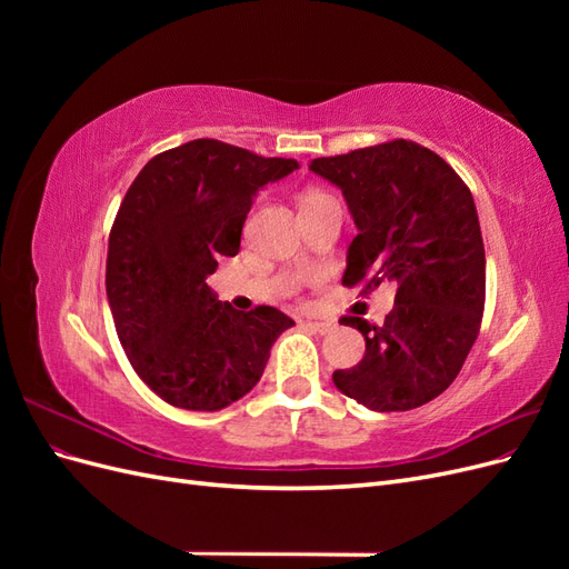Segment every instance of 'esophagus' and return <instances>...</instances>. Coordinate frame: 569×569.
<instances>
[{
    "instance_id": "1",
    "label": "esophagus",
    "mask_w": 569,
    "mask_h": 569,
    "mask_svg": "<svg viewBox=\"0 0 569 569\" xmlns=\"http://www.w3.org/2000/svg\"><path fill=\"white\" fill-rule=\"evenodd\" d=\"M303 325L308 327V330L320 332V335H325V332H330V330H332V322H322V320H306Z\"/></svg>"
}]
</instances>
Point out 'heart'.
Returning <instances> with one entry per match:
<instances>
[{"label": "heart", "mask_w": 569, "mask_h": 569, "mask_svg": "<svg viewBox=\"0 0 569 569\" xmlns=\"http://www.w3.org/2000/svg\"><path fill=\"white\" fill-rule=\"evenodd\" d=\"M311 197H318V194H311Z\"/></svg>", "instance_id": "obj_1"}]
</instances>
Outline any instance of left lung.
<instances>
[{
    "label": "left lung",
    "instance_id": "left-lung-1",
    "mask_svg": "<svg viewBox=\"0 0 569 569\" xmlns=\"http://www.w3.org/2000/svg\"><path fill=\"white\" fill-rule=\"evenodd\" d=\"M311 170L341 189L358 228L341 284H363V295L396 284L385 325L341 318L366 337V356L335 370V387L370 410L420 408L451 387L485 313L487 258L470 189L410 140L313 159Z\"/></svg>",
    "mask_w": 569,
    "mask_h": 569
}]
</instances>
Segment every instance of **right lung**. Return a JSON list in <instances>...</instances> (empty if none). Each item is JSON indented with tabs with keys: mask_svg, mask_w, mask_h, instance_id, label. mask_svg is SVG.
<instances>
[{
	"mask_svg": "<svg viewBox=\"0 0 569 569\" xmlns=\"http://www.w3.org/2000/svg\"><path fill=\"white\" fill-rule=\"evenodd\" d=\"M218 140L157 153L134 178L109 234L107 297L140 380L184 410H220L261 380L295 325L278 308L234 311L206 278L234 256L253 197L297 170Z\"/></svg>",
	"mask_w": 569,
	"mask_h": 569,
	"instance_id": "1",
	"label": "right lung"
}]
</instances>
